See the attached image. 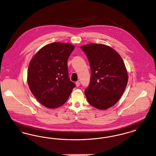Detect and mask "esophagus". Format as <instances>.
Here are the masks:
<instances>
[{"label":"esophagus","instance_id":"esophagus-1","mask_svg":"<svg viewBox=\"0 0 156 156\" xmlns=\"http://www.w3.org/2000/svg\"><path fill=\"white\" fill-rule=\"evenodd\" d=\"M76 84L77 87H79L80 85V82H76Z\"/></svg>","mask_w":156,"mask_h":156}]
</instances>
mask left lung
Here are the masks:
<instances>
[{"label": "left lung", "mask_w": 156, "mask_h": 156, "mask_svg": "<svg viewBox=\"0 0 156 156\" xmlns=\"http://www.w3.org/2000/svg\"><path fill=\"white\" fill-rule=\"evenodd\" d=\"M90 64V83L84 94L88 102L104 110L112 107L124 94L128 73L119 54L104 44H90L80 47Z\"/></svg>", "instance_id": "1"}]
</instances>
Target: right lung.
Returning a JSON list of instances; mask_svg holds the SVG:
<instances>
[{
    "instance_id": "right-lung-1",
    "label": "right lung",
    "mask_w": 156,
    "mask_h": 156,
    "mask_svg": "<svg viewBox=\"0 0 156 156\" xmlns=\"http://www.w3.org/2000/svg\"><path fill=\"white\" fill-rule=\"evenodd\" d=\"M74 49L70 44L53 42L33 57L28 66V83L38 102L48 108L64 104L75 83L69 77L67 60Z\"/></svg>"
}]
</instances>
